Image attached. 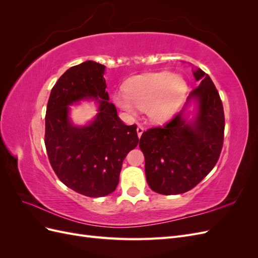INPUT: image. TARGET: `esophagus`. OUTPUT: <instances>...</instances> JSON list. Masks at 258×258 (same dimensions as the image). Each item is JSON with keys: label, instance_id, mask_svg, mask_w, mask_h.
<instances>
[{"label": "esophagus", "instance_id": "1", "mask_svg": "<svg viewBox=\"0 0 258 258\" xmlns=\"http://www.w3.org/2000/svg\"><path fill=\"white\" fill-rule=\"evenodd\" d=\"M143 131H144V128H143L142 126H138V128H137V134H138V137H139V139L142 137Z\"/></svg>", "mask_w": 258, "mask_h": 258}]
</instances>
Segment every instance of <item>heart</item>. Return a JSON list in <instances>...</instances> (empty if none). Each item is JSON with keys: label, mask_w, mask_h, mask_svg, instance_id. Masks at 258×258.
<instances>
[{"label": "heart", "mask_w": 258, "mask_h": 258, "mask_svg": "<svg viewBox=\"0 0 258 258\" xmlns=\"http://www.w3.org/2000/svg\"><path fill=\"white\" fill-rule=\"evenodd\" d=\"M123 93H115V104L130 115L148 110L155 122H165L172 117L187 91V83L179 75L158 72L140 75L126 85Z\"/></svg>", "instance_id": "1"}]
</instances>
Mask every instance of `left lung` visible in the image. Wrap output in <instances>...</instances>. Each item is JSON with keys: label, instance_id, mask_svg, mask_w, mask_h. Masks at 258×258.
<instances>
[{"label": "left lung", "instance_id": "8db88e82", "mask_svg": "<svg viewBox=\"0 0 258 258\" xmlns=\"http://www.w3.org/2000/svg\"><path fill=\"white\" fill-rule=\"evenodd\" d=\"M199 83L183 110L163 127L143 132L140 148L145 158V175L151 188L161 195L183 194L194 188L214 168L224 141L225 117L215 86L201 69L192 70ZM191 102L197 111L185 114Z\"/></svg>", "mask_w": 258, "mask_h": 258}]
</instances>
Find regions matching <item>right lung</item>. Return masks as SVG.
<instances>
[{"label": "right lung", "instance_id": "right-lung-1", "mask_svg": "<svg viewBox=\"0 0 258 258\" xmlns=\"http://www.w3.org/2000/svg\"><path fill=\"white\" fill-rule=\"evenodd\" d=\"M105 66L85 61L70 68L53 86L45 117V146L50 165L69 188L87 197H104L119 181L122 161L137 147V126H127L105 91ZM98 102L91 122L76 126L69 105Z\"/></svg>", "mask_w": 258, "mask_h": 258}]
</instances>
